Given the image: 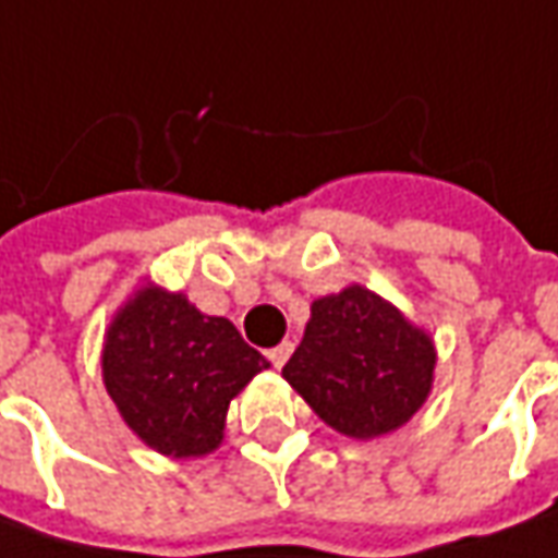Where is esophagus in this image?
Masks as SVG:
<instances>
[{
  "mask_svg": "<svg viewBox=\"0 0 558 558\" xmlns=\"http://www.w3.org/2000/svg\"><path fill=\"white\" fill-rule=\"evenodd\" d=\"M290 354H293V342H280L278 348H271V351H268V360H271V363L280 369V366L290 360Z\"/></svg>",
  "mask_w": 558,
  "mask_h": 558,
  "instance_id": "esophagus-1",
  "label": "esophagus"
}]
</instances>
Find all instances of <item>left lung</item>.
<instances>
[{"label":"left lung","instance_id":"1","mask_svg":"<svg viewBox=\"0 0 558 558\" xmlns=\"http://www.w3.org/2000/svg\"><path fill=\"white\" fill-rule=\"evenodd\" d=\"M437 348L393 302L351 283L311 302L302 344L283 378L332 430L351 439L393 434L434 388Z\"/></svg>","mask_w":558,"mask_h":558}]
</instances>
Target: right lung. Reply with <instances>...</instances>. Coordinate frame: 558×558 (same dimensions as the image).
<instances>
[{
  "instance_id": "add662e5",
  "label": "right lung",
  "mask_w": 558,
  "mask_h": 558,
  "mask_svg": "<svg viewBox=\"0 0 558 558\" xmlns=\"http://www.w3.org/2000/svg\"><path fill=\"white\" fill-rule=\"evenodd\" d=\"M100 363L124 424L168 458L216 452L229 403L271 366L231 320L149 280L112 314Z\"/></svg>"
}]
</instances>
